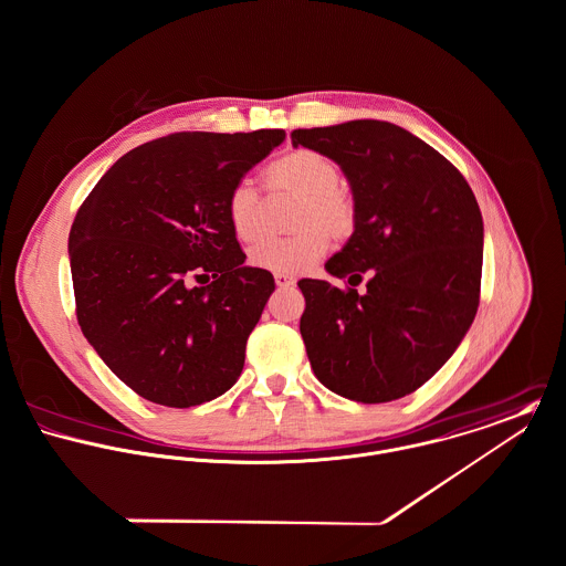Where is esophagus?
Instances as JSON below:
<instances>
[{
    "label": "esophagus",
    "instance_id": "obj_1",
    "mask_svg": "<svg viewBox=\"0 0 566 566\" xmlns=\"http://www.w3.org/2000/svg\"><path fill=\"white\" fill-rule=\"evenodd\" d=\"M273 280H275V284H277L280 289H286V286H293V284H295V277H293V275H284V273H275Z\"/></svg>",
    "mask_w": 566,
    "mask_h": 566
}]
</instances>
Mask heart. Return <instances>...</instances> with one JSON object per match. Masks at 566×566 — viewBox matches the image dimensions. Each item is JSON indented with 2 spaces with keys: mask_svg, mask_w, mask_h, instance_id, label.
I'll use <instances>...</instances> for the list:
<instances>
[{
  "mask_svg": "<svg viewBox=\"0 0 566 566\" xmlns=\"http://www.w3.org/2000/svg\"><path fill=\"white\" fill-rule=\"evenodd\" d=\"M273 195L300 197L293 212L291 235L264 238L249 249L255 269L297 275L324 258L333 240H347L356 223L358 208L354 197L340 186V168L335 159L315 148H295L275 159L264 172ZM227 219L242 242L262 235L266 203L260 190L242 179L227 195Z\"/></svg>",
  "mask_w": 566,
  "mask_h": 566,
  "instance_id": "b5f03b06",
  "label": "heart"
}]
</instances>
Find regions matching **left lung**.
Instances as JSON below:
<instances>
[{"label":"left lung","mask_w":566,"mask_h":566,"mask_svg":"<svg viewBox=\"0 0 566 566\" xmlns=\"http://www.w3.org/2000/svg\"><path fill=\"white\" fill-rule=\"evenodd\" d=\"M291 139L339 164L358 208L354 233L326 264L345 286L300 280V333L313 371L363 405L413 394L451 358L476 315V199L444 155L391 122L297 128Z\"/></svg>","instance_id":"1"}]
</instances>
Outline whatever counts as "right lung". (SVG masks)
Here are the masks:
<instances>
[{
    "instance_id": "obj_1",
    "label": "right lung",
    "mask_w": 566,
    "mask_h": 566,
    "mask_svg": "<svg viewBox=\"0 0 566 566\" xmlns=\"http://www.w3.org/2000/svg\"><path fill=\"white\" fill-rule=\"evenodd\" d=\"M284 137L184 130L146 142L78 208L70 231L78 326L137 396L188 409L238 380L275 282L242 264L227 195Z\"/></svg>"
}]
</instances>
